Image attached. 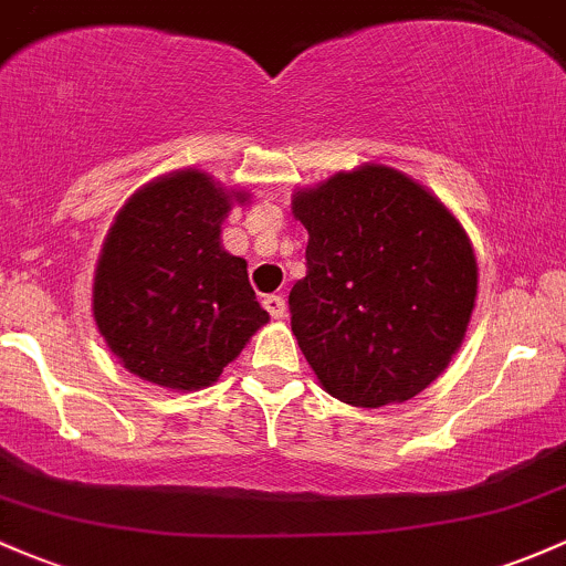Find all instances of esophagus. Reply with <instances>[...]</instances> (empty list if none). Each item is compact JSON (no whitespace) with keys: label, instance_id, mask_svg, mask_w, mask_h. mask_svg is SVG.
I'll return each mask as SVG.
<instances>
[{"label":"esophagus","instance_id":"esophagus-1","mask_svg":"<svg viewBox=\"0 0 566 566\" xmlns=\"http://www.w3.org/2000/svg\"><path fill=\"white\" fill-rule=\"evenodd\" d=\"M264 310L272 315V318L281 321V318H285V300L281 294L264 296Z\"/></svg>","mask_w":566,"mask_h":566}]
</instances>
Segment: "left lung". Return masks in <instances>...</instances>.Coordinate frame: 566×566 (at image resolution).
<instances>
[{
  "label": "left lung",
  "instance_id": "left-lung-1",
  "mask_svg": "<svg viewBox=\"0 0 566 566\" xmlns=\"http://www.w3.org/2000/svg\"><path fill=\"white\" fill-rule=\"evenodd\" d=\"M307 229V275L289 294L291 332L339 402L421 394L461 348L478 261L453 212L382 164L337 172L291 199Z\"/></svg>",
  "mask_w": 566,
  "mask_h": 566
}]
</instances>
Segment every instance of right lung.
<instances>
[{"label":"right lung","mask_w":566,"mask_h":566,"mask_svg":"<svg viewBox=\"0 0 566 566\" xmlns=\"http://www.w3.org/2000/svg\"><path fill=\"white\" fill-rule=\"evenodd\" d=\"M232 202L248 193L178 169L115 216L94 275V321L137 378L178 391L210 386L270 321L245 259L221 245Z\"/></svg>","instance_id":"1"}]
</instances>
